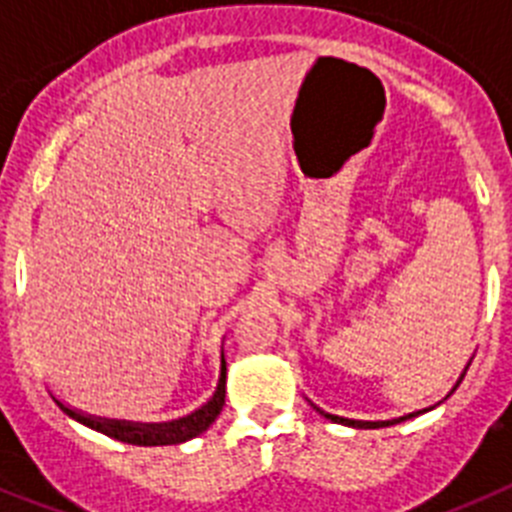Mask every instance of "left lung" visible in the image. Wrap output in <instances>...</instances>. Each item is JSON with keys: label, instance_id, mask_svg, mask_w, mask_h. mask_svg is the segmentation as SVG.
Wrapping results in <instances>:
<instances>
[{"label": "left lung", "instance_id": "obj_1", "mask_svg": "<svg viewBox=\"0 0 512 512\" xmlns=\"http://www.w3.org/2000/svg\"><path fill=\"white\" fill-rule=\"evenodd\" d=\"M467 369H469V364L464 366V372H461V377L456 379V384H454V387H451L449 395H454V390H456V387H459V384H461V379H464V374H467ZM449 395H446V397H449ZM446 397H443V400H446ZM307 402H310V400H307ZM310 405H312V402H310ZM312 408L318 410V413L323 415V418L333 420V423L348 425V428H387V425H397V423H402V420H410V418H415V415L428 413V410H431V408H423V410H418V413H408V415H402V418H392V420H354V418H341V415H330V413H325V410H320L318 405H312Z\"/></svg>", "mask_w": 512, "mask_h": 512}]
</instances>
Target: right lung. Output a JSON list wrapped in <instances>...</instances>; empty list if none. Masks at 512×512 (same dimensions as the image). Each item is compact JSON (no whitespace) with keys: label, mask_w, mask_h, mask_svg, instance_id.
<instances>
[{"label":"right lung","mask_w":512,"mask_h":512,"mask_svg":"<svg viewBox=\"0 0 512 512\" xmlns=\"http://www.w3.org/2000/svg\"><path fill=\"white\" fill-rule=\"evenodd\" d=\"M56 405L63 413L74 418L76 423L87 425L92 431L104 433V436L115 438L122 443H133V446H171V443H184L189 438H197L205 433L215 418L220 415L225 405V354L220 351V377H217V387L212 392L210 400L197 408L194 413L184 415V418L166 420V423H135V420H117V418H99V415H87L81 410L71 408L66 402L56 397Z\"/></svg>","instance_id":"add662e5"}]
</instances>
